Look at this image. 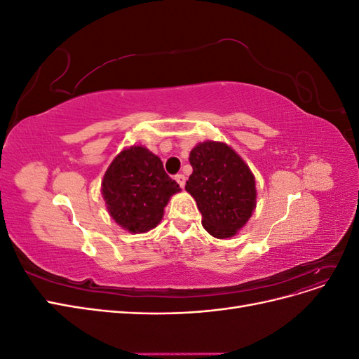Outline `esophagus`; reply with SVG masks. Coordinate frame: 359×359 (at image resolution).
Listing matches in <instances>:
<instances>
[{"instance_id":"1","label":"esophagus","mask_w":359,"mask_h":359,"mask_svg":"<svg viewBox=\"0 0 359 359\" xmlns=\"http://www.w3.org/2000/svg\"><path fill=\"white\" fill-rule=\"evenodd\" d=\"M175 180H177V182L180 184V187L186 186V177H184L182 173H178V175H175Z\"/></svg>"}]
</instances>
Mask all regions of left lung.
I'll list each match as a JSON object with an SVG mask.
<instances>
[{"label": "left lung", "instance_id": "8db88e82", "mask_svg": "<svg viewBox=\"0 0 359 359\" xmlns=\"http://www.w3.org/2000/svg\"><path fill=\"white\" fill-rule=\"evenodd\" d=\"M186 190L198 203L202 226L215 238H231L256 208V181L245 161L223 142L206 140L190 151Z\"/></svg>", "mask_w": 359, "mask_h": 359}]
</instances>
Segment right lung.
Here are the masks:
<instances>
[{
    "label": "right lung",
    "mask_w": 359,
    "mask_h": 359,
    "mask_svg": "<svg viewBox=\"0 0 359 359\" xmlns=\"http://www.w3.org/2000/svg\"><path fill=\"white\" fill-rule=\"evenodd\" d=\"M181 191L163 168L161 160L145 147L123 149L107 168L102 194L112 219L132 233L156 227L172 194Z\"/></svg>",
    "instance_id": "obj_1"
}]
</instances>
